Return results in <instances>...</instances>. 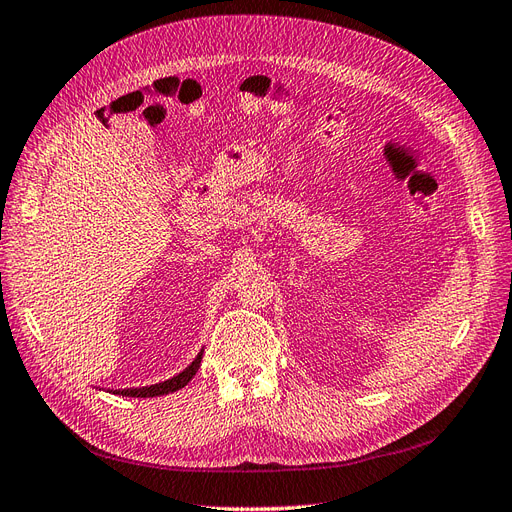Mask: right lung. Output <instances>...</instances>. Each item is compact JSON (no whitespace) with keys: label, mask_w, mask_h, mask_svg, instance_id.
Masks as SVG:
<instances>
[{"label":"right lung","mask_w":512,"mask_h":512,"mask_svg":"<svg viewBox=\"0 0 512 512\" xmlns=\"http://www.w3.org/2000/svg\"><path fill=\"white\" fill-rule=\"evenodd\" d=\"M200 361H203V352H200L196 359L192 361L190 367H185L179 376L170 378L166 382H160V384H151V386H143V389H121V391H115V395H126V397H158V395H168L173 391H179L183 389L185 384H188L194 376L196 371L200 367Z\"/></svg>","instance_id":"right-lung-1"}]
</instances>
